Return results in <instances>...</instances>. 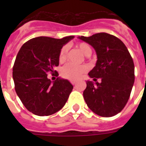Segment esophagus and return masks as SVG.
Segmentation results:
<instances>
[{
  "label": "esophagus",
  "mask_w": 146,
  "mask_h": 146,
  "mask_svg": "<svg viewBox=\"0 0 146 146\" xmlns=\"http://www.w3.org/2000/svg\"><path fill=\"white\" fill-rule=\"evenodd\" d=\"M71 83H72L73 86H76V82H71Z\"/></svg>",
  "instance_id": "esophagus-1"
}]
</instances>
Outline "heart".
I'll return each mask as SVG.
<instances>
[{
	"instance_id": "obj_1",
	"label": "heart",
	"mask_w": 146,
	"mask_h": 146,
	"mask_svg": "<svg viewBox=\"0 0 146 146\" xmlns=\"http://www.w3.org/2000/svg\"><path fill=\"white\" fill-rule=\"evenodd\" d=\"M76 47L80 49V51L86 56H89L92 54V48L86 42H80L76 44ZM68 53V47L64 46L60 49L59 53V61L63 63L66 60ZM86 72V67L83 65H74V64H66L61 69L60 74L64 78L70 80V81H76L80 80L82 74Z\"/></svg>"
}]
</instances>
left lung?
Listing matches in <instances>:
<instances>
[{
	"mask_svg": "<svg viewBox=\"0 0 146 146\" xmlns=\"http://www.w3.org/2000/svg\"><path fill=\"white\" fill-rule=\"evenodd\" d=\"M79 38L93 47L98 58L89 73L96 82L86 81L83 92L86 103L101 117L116 115L127 104L135 80L131 55L121 40L108 33ZM98 79L101 82H97Z\"/></svg>",
	"mask_w": 146,
	"mask_h": 146,
	"instance_id": "8db88e82",
	"label": "left lung"
}]
</instances>
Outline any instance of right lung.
<instances>
[{"instance_id":"obj_1","label":"right lung","mask_w":146,"mask_h":146,"mask_svg":"<svg viewBox=\"0 0 146 146\" xmlns=\"http://www.w3.org/2000/svg\"><path fill=\"white\" fill-rule=\"evenodd\" d=\"M73 38H34L17 54L13 67L15 90L26 108L35 115L48 116L60 111L73 90L68 80L57 78L51 82L48 74L58 76L54 68L59 65L60 50Z\"/></svg>"}]
</instances>
